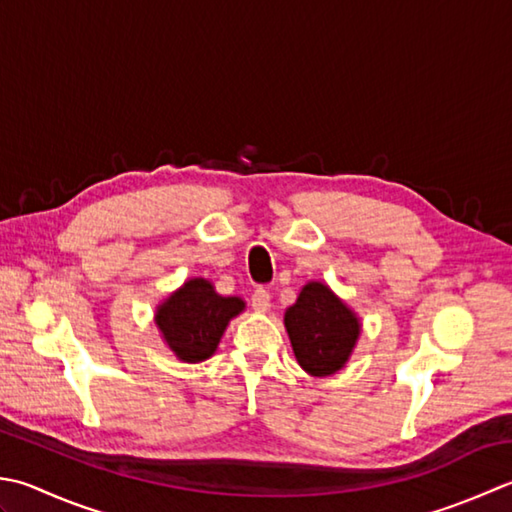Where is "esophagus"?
Wrapping results in <instances>:
<instances>
[{"label":"esophagus","instance_id":"obj_1","mask_svg":"<svg viewBox=\"0 0 512 512\" xmlns=\"http://www.w3.org/2000/svg\"><path fill=\"white\" fill-rule=\"evenodd\" d=\"M250 304H253L257 313H266V310L270 308V293L264 288H257L253 293V299H250Z\"/></svg>","mask_w":512,"mask_h":512}]
</instances>
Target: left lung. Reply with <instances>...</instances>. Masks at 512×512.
Masks as SVG:
<instances>
[{"instance_id": "8db88e82", "label": "left lung", "mask_w": 512, "mask_h": 512, "mask_svg": "<svg viewBox=\"0 0 512 512\" xmlns=\"http://www.w3.org/2000/svg\"><path fill=\"white\" fill-rule=\"evenodd\" d=\"M284 326L297 364L310 377L339 373L362 335V319L324 282H308L286 308Z\"/></svg>"}]
</instances>
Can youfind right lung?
<instances>
[{
	"label": "right lung",
	"mask_w": 512,
	"mask_h": 512,
	"mask_svg": "<svg viewBox=\"0 0 512 512\" xmlns=\"http://www.w3.org/2000/svg\"><path fill=\"white\" fill-rule=\"evenodd\" d=\"M246 310L237 295H219L206 277H190L157 304L155 326L179 362L199 364L215 355L230 319Z\"/></svg>",
	"instance_id": "obj_1"
}]
</instances>
